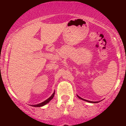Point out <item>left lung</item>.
<instances>
[{"instance_id": "obj_1", "label": "left lung", "mask_w": 126, "mask_h": 126, "mask_svg": "<svg viewBox=\"0 0 126 126\" xmlns=\"http://www.w3.org/2000/svg\"><path fill=\"white\" fill-rule=\"evenodd\" d=\"M78 96V97L79 98H80V99H82V100H83V101H86V102H91V103H97V102H98V101H88V100H86V99H83V98H82L81 97H80V96H78V95H77Z\"/></svg>"}]
</instances>
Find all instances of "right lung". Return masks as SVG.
<instances>
[{
  "instance_id": "right-lung-1",
  "label": "right lung",
  "mask_w": 126,
  "mask_h": 126,
  "mask_svg": "<svg viewBox=\"0 0 126 126\" xmlns=\"http://www.w3.org/2000/svg\"><path fill=\"white\" fill-rule=\"evenodd\" d=\"M54 94H55V91L53 92V94L51 95V96H50V97H49L48 99H46V100L44 101V102H41V103H40V104H37V105H31V106L35 107H40L44 106V105L47 104V103H48V102H50V101H51L52 99H53V97H54Z\"/></svg>"
}]
</instances>
